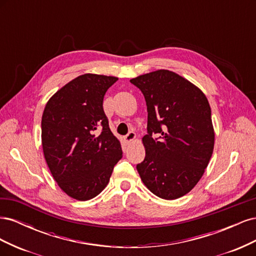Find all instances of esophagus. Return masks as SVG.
I'll list each match as a JSON object with an SVG mask.
<instances>
[{
  "instance_id": "obj_1",
  "label": "esophagus",
  "mask_w": 256,
  "mask_h": 256,
  "mask_svg": "<svg viewBox=\"0 0 256 256\" xmlns=\"http://www.w3.org/2000/svg\"><path fill=\"white\" fill-rule=\"evenodd\" d=\"M136 138V134L134 132V131H129V132L127 134V136H125V142L126 143H130L131 141H134Z\"/></svg>"
}]
</instances>
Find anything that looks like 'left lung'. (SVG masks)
Segmentation results:
<instances>
[{
	"instance_id": "1",
	"label": "left lung",
	"mask_w": 256,
	"mask_h": 256,
	"mask_svg": "<svg viewBox=\"0 0 256 256\" xmlns=\"http://www.w3.org/2000/svg\"><path fill=\"white\" fill-rule=\"evenodd\" d=\"M130 82L147 106L145 159L136 164L154 196L175 200L190 192L203 176L214 145L212 110L204 92L173 72L160 69ZM160 136L152 138V134Z\"/></svg>"
}]
</instances>
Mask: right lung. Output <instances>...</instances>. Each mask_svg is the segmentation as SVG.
<instances>
[{
  "instance_id": "obj_1",
  "label": "right lung",
  "mask_w": 256,
  "mask_h": 256,
  "mask_svg": "<svg viewBox=\"0 0 256 256\" xmlns=\"http://www.w3.org/2000/svg\"><path fill=\"white\" fill-rule=\"evenodd\" d=\"M116 76L85 74L68 82L46 104L42 143L46 162L67 196H98L122 157V146L104 111L106 92Z\"/></svg>"
}]
</instances>
